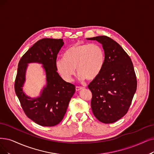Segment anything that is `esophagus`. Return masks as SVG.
<instances>
[{
    "label": "esophagus",
    "instance_id": "34e87169",
    "mask_svg": "<svg viewBox=\"0 0 154 154\" xmlns=\"http://www.w3.org/2000/svg\"><path fill=\"white\" fill-rule=\"evenodd\" d=\"M83 88H84L82 87H76V90L77 91H79V90H83Z\"/></svg>",
    "mask_w": 154,
    "mask_h": 154
}]
</instances>
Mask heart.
I'll return each mask as SVG.
<instances>
[{
    "mask_svg": "<svg viewBox=\"0 0 154 154\" xmlns=\"http://www.w3.org/2000/svg\"><path fill=\"white\" fill-rule=\"evenodd\" d=\"M105 62L103 48L96 44H75L56 61V69L65 81L71 82L76 74L83 81L93 80L100 73Z\"/></svg>",
    "mask_w": 154,
    "mask_h": 154,
    "instance_id": "heart-1",
    "label": "heart"
}]
</instances>
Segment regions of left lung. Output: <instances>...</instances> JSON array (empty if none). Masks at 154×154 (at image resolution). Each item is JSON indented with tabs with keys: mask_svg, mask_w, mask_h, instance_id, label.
Listing matches in <instances>:
<instances>
[{
	"mask_svg": "<svg viewBox=\"0 0 154 154\" xmlns=\"http://www.w3.org/2000/svg\"><path fill=\"white\" fill-rule=\"evenodd\" d=\"M87 39L100 43L105 53L100 73L88 86L92 112L103 123H113L127 113L137 90L132 61L118 43L106 36Z\"/></svg>",
	"mask_w": 154,
	"mask_h": 154,
	"instance_id": "1",
	"label": "left lung"
}]
</instances>
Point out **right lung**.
Here are the masks:
<instances>
[{
    "instance_id": "1",
    "label": "right lung",
    "mask_w": 154,
    "mask_h": 154,
    "mask_svg": "<svg viewBox=\"0 0 154 154\" xmlns=\"http://www.w3.org/2000/svg\"><path fill=\"white\" fill-rule=\"evenodd\" d=\"M64 43L63 39L43 38L28 49L18 64L14 89L26 115L43 126H56L62 121L75 86L65 82L57 72V54ZM42 64L46 73V84L36 97L27 96L23 90L28 64Z\"/></svg>"
}]
</instances>
